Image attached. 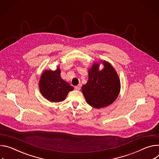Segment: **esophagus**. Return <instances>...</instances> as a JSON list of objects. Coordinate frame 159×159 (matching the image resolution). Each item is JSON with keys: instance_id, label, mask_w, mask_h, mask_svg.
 <instances>
[{"instance_id": "34e87169", "label": "esophagus", "mask_w": 159, "mask_h": 159, "mask_svg": "<svg viewBox=\"0 0 159 159\" xmlns=\"http://www.w3.org/2000/svg\"><path fill=\"white\" fill-rule=\"evenodd\" d=\"M75 90H80V89H81V86H80V85L76 86L75 87Z\"/></svg>"}]
</instances>
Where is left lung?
<instances>
[{
	"label": "left lung",
	"instance_id": "left-lung-1",
	"mask_svg": "<svg viewBox=\"0 0 159 159\" xmlns=\"http://www.w3.org/2000/svg\"><path fill=\"white\" fill-rule=\"evenodd\" d=\"M100 62L103 68L100 70V63H93L89 69V80L81 88L87 103L96 109L112 104L120 90V79L115 69L107 61Z\"/></svg>",
	"mask_w": 159,
	"mask_h": 159
}]
</instances>
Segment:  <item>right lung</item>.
Listing matches in <instances>:
<instances>
[{"instance_id": "obj_1", "label": "right lung", "mask_w": 159, "mask_h": 159, "mask_svg": "<svg viewBox=\"0 0 159 159\" xmlns=\"http://www.w3.org/2000/svg\"><path fill=\"white\" fill-rule=\"evenodd\" d=\"M39 89L42 95L51 102L63 101L68 93L74 90L72 86L62 79L59 66L55 70H44L40 79Z\"/></svg>"}]
</instances>
